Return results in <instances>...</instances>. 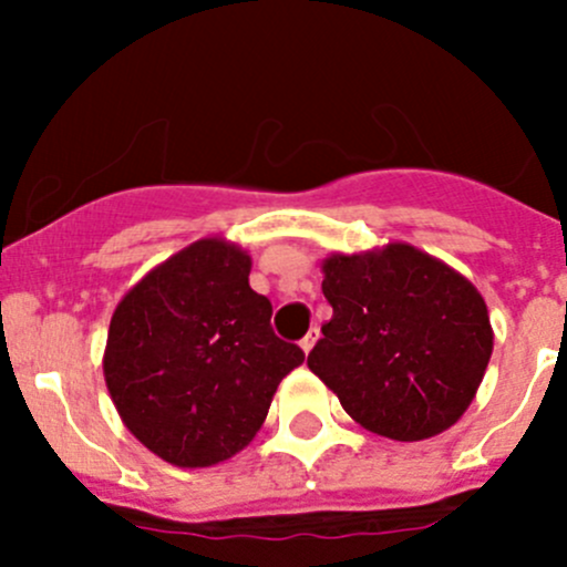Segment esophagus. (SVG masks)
I'll return each instance as SVG.
<instances>
[{"label":"esophagus","instance_id":"esophagus-1","mask_svg":"<svg viewBox=\"0 0 567 567\" xmlns=\"http://www.w3.org/2000/svg\"><path fill=\"white\" fill-rule=\"evenodd\" d=\"M318 337H320L318 326H316V329H310V331H307V334H305V340H301V351H305V353H310V351H312V346H316V342H318Z\"/></svg>","mask_w":567,"mask_h":567}]
</instances>
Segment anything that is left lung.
<instances>
[{"label": "left lung", "instance_id": "obj_1", "mask_svg": "<svg viewBox=\"0 0 567 567\" xmlns=\"http://www.w3.org/2000/svg\"><path fill=\"white\" fill-rule=\"evenodd\" d=\"M334 316L307 357L362 427L420 442L447 431L477 394L494 329L466 277L409 244L323 260Z\"/></svg>", "mask_w": 567, "mask_h": 567}]
</instances>
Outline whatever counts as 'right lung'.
Listing matches in <instances>:
<instances>
[{"mask_svg":"<svg viewBox=\"0 0 567 567\" xmlns=\"http://www.w3.org/2000/svg\"><path fill=\"white\" fill-rule=\"evenodd\" d=\"M251 257L203 238L147 271L114 310L104 379L120 420L151 453L197 468L255 439L279 381L305 351L271 329L249 288Z\"/></svg>","mask_w":567,"mask_h":567,"instance_id":"right-lung-1","label":"right lung"}]
</instances>
